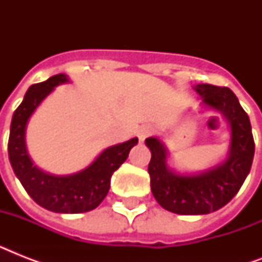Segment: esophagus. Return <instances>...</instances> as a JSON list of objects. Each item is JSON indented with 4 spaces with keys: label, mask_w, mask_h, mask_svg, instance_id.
Returning <instances> with one entry per match:
<instances>
[{
    "label": "esophagus",
    "mask_w": 262,
    "mask_h": 262,
    "mask_svg": "<svg viewBox=\"0 0 262 262\" xmlns=\"http://www.w3.org/2000/svg\"><path fill=\"white\" fill-rule=\"evenodd\" d=\"M152 133V127L151 126H144V127H141V129H140V132H139V139H140V141H144V140L147 139L148 136L151 135Z\"/></svg>",
    "instance_id": "34e87169"
}]
</instances>
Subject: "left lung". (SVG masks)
<instances>
[{"mask_svg":"<svg viewBox=\"0 0 262 262\" xmlns=\"http://www.w3.org/2000/svg\"><path fill=\"white\" fill-rule=\"evenodd\" d=\"M194 90L203 96L205 106L223 113L227 118L231 126V147L224 163L203 174L181 175L167 167L163 144L155 137L145 140L152 154L148 164L152 194L164 209L178 215H205L230 203L244 185L254 156L250 119L235 94L227 87L211 84H199Z\"/></svg>","mask_w":262,"mask_h":262,"instance_id":"left-lung-1","label":"left lung"}]
</instances>
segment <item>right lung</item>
I'll use <instances>...</instances> for the list:
<instances>
[{
    "mask_svg": "<svg viewBox=\"0 0 262 262\" xmlns=\"http://www.w3.org/2000/svg\"><path fill=\"white\" fill-rule=\"evenodd\" d=\"M67 81V76L59 73L28 88L12 117L8 154L14 174L35 203L51 212L81 213L92 211L104 200L110 189L111 175L126 160L129 151L139 140L135 137L107 148L85 170L72 175L57 177L34 166L24 141L28 118L55 85Z\"/></svg>",
    "mask_w": 262,
    "mask_h": 262,
    "instance_id": "right-lung-1",
    "label": "right lung"
}]
</instances>
